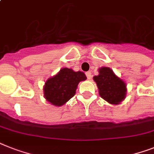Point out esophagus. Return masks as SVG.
Returning <instances> with one entry per match:
<instances>
[{"label":"esophagus","instance_id":"esophagus-1","mask_svg":"<svg viewBox=\"0 0 154 154\" xmlns=\"http://www.w3.org/2000/svg\"><path fill=\"white\" fill-rule=\"evenodd\" d=\"M86 76H87V78H88V80H90L91 78H92V73L90 72V71H88V72H87V73H85Z\"/></svg>","mask_w":154,"mask_h":154}]
</instances>
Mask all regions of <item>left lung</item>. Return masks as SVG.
<instances>
[{"label":"left lung","instance_id":"8db88e82","mask_svg":"<svg viewBox=\"0 0 154 154\" xmlns=\"http://www.w3.org/2000/svg\"><path fill=\"white\" fill-rule=\"evenodd\" d=\"M98 70L99 75L94 76L93 80L97 83L101 98L111 104H119L126 98V82L116 76L109 67H101Z\"/></svg>","mask_w":154,"mask_h":154}]
</instances>
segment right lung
I'll return each mask as SVG.
<instances>
[{
    "label": "right lung",
    "mask_w": 154,
    "mask_h": 154,
    "mask_svg": "<svg viewBox=\"0 0 154 154\" xmlns=\"http://www.w3.org/2000/svg\"><path fill=\"white\" fill-rule=\"evenodd\" d=\"M85 74L72 69L62 68L56 75L45 82L43 93L45 99L56 107L64 105L76 93L79 82L86 80Z\"/></svg>",
    "instance_id": "right-lung-1"
}]
</instances>
